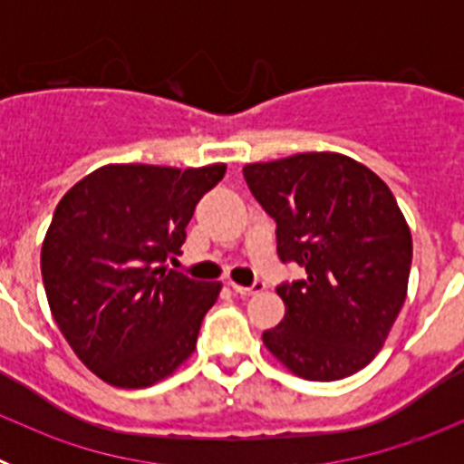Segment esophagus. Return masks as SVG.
<instances>
[{
  "mask_svg": "<svg viewBox=\"0 0 464 464\" xmlns=\"http://www.w3.org/2000/svg\"><path fill=\"white\" fill-rule=\"evenodd\" d=\"M232 285V290H235L237 295H241V297H251V295H257L262 293V290L267 288L265 283H253V285H239V283H229Z\"/></svg>",
  "mask_w": 464,
  "mask_h": 464,
  "instance_id": "obj_1",
  "label": "esophagus"
}]
</instances>
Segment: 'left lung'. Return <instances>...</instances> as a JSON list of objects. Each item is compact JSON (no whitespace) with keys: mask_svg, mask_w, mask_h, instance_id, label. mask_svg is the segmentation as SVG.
<instances>
[{"mask_svg":"<svg viewBox=\"0 0 464 464\" xmlns=\"http://www.w3.org/2000/svg\"><path fill=\"white\" fill-rule=\"evenodd\" d=\"M276 220L278 257L306 269L278 285L285 315L262 332L295 376L339 381L376 358L407 299L411 229L391 188L342 153H297L244 167Z\"/></svg>","mask_w":464,"mask_h":464,"instance_id":"1","label":"left lung"}]
</instances>
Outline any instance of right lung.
Returning <instances> with one entry per match:
<instances>
[{"label":"right lung","instance_id":"obj_1","mask_svg":"<svg viewBox=\"0 0 464 464\" xmlns=\"http://www.w3.org/2000/svg\"><path fill=\"white\" fill-rule=\"evenodd\" d=\"M227 167L104 165L69 188L41 246L57 327L81 362L116 388H149L192 355L223 283L167 269L197 202Z\"/></svg>","mask_w":464,"mask_h":464}]
</instances>
